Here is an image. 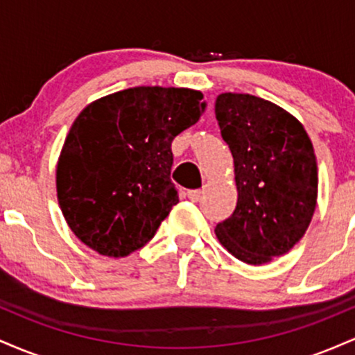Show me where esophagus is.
<instances>
[{
	"label": "esophagus",
	"mask_w": 355,
	"mask_h": 355,
	"mask_svg": "<svg viewBox=\"0 0 355 355\" xmlns=\"http://www.w3.org/2000/svg\"><path fill=\"white\" fill-rule=\"evenodd\" d=\"M202 190H189L187 191V197H189L191 202H198L202 198Z\"/></svg>",
	"instance_id": "1"
}]
</instances>
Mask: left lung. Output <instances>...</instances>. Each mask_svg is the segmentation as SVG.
Masks as SVG:
<instances>
[{
    "instance_id": "8db88e82",
    "label": "left lung",
    "mask_w": 355,
    "mask_h": 355,
    "mask_svg": "<svg viewBox=\"0 0 355 355\" xmlns=\"http://www.w3.org/2000/svg\"><path fill=\"white\" fill-rule=\"evenodd\" d=\"M235 166L237 207L215 227L235 259L262 266L304 237L317 205V160L304 125L272 101L222 93L215 101Z\"/></svg>"
}]
</instances>
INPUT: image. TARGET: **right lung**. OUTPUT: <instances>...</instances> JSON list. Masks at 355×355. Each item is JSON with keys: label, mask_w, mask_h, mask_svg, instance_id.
Listing matches in <instances>:
<instances>
[{"label": "right lung", "mask_w": 355, "mask_h": 355, "mask_svg": "<svg viewBox=\"0 0 355 355\" xmlns=\"http://www.w3.org/2000/svg\"><path fill=\"white\" fill-rule=\"evenodd\" d=\"M202 98L190 88L135 87L81 110L61 148L56 195L85 245L118 259L153 239L178 203L172 141L205 112Z\"/></svg>", "instance_id": "add662e5"}]
</instances>
